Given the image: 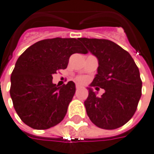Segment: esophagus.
Segmentation results:
<instances>
[{"label": "esophagus", "instance_id": "obj_1", "mask_svg": "<svg viewBox=\"0 0 154 154\" xmlns=\"http://www.w3.org/2000/svg\"><path fill=\"white\" fill-rule=\"evenodd\" d=\"M79 88H81V86H80L79 85H76V89H77V90H79Z\"/></svg>", "mask_w": 154, "mask_h": 154}]
</instances>
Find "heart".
<instances>
[{
    "label": "heart",
    "instance_id": "b5f03b06",
    "mask_svg": "<svg viewBox=\"0 0 154 154\" xmlns=\"http://www.w3.org/2000/svg\"><path fill=\"white\" fill-rule=\"evenodd\" d=\"M78 80H79V82H81V83H84L85 81V77H79V78H78Z\"/></svg>",
    "mask_w": 154,
    "mask_h": 154
}]
</instances>
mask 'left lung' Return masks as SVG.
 Instances as JSON below:
<instances>
[{
	"instance_id": "8db88e82",
	"label": "left lung",
	"mask_w": 154,
	"mask_h": 154,
	"mask_svg": "<svg viewBox=\"0 0 154 154\" xmlns=\"http://www.w3.org/2000/svg\"><path fill=\"white\" fill-rule=\"evenodd\" d=\"M79 41L97 58L99 64L85 100L88 116L98 128L107 130L120 128L134 115L141 98L139 69L130 54L114 42L86 38ZM92 86L102 88L105 93L97 97Z\"/></svg>"
}]
</instances>
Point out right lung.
Wrapping results in <instances>:
<instances>
[{"mask_svg":"<svg viewBox=\"0 0 154 154\" xmlns=\"http://www.w3.org/2000/svg\"><path fill=\"white\" fill-rule=\"evenodd\" d=\"M86 54L79 38H55L32 44L23 52L11 76V98L17 115L32 128L43 130L59 124L67 113L75 85L53 84V75L68 66L73 54Z\"/></svg>","mask_w":154,"mask_h":154,"instance_id":"1","label":"right lung"}]
</instances>
